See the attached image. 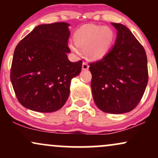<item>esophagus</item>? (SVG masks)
<instances>
[{"instance_id": "esophagus-1", "label": "esophagus", "mask_w": 158, "mask_h": 158, "mask_svg": "<svg viewBox=\"0 0 158 158\" xmlns=\"http://www.w3.org/2000/svg\"><path fill=\"white\" fill-rule=\"evenodd\" d=\"M88 68H89L88 64H87L86 62H83V64H82V70H88Z\"/></svg>"}]
</instances>
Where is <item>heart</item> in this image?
I'll return each instance as SVG.
<instances>
[{
    "instance_id": "heart-1",
    "label": "heart",
    "mask_w": 158,
    "mask_h": 158,
    "mask_svg": "<svg viewBox=\"0 0 158 158\" xmlns=\"http://www.w3.org/2000/svg\"><path fill=\"white\" fill-rule=\"evenodd\" d=\"M114 39V32L110 27L85 25L75 32V43H70L69 48L76 54L80 53V49L86 50L87 57L97 61L108 53Z\"/></svg>"
}]
</instances>
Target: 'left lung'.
Returning <instances> with one entry per match:
<instances>
[{"instance_id":"8db88e82","label":"left lung","mask_w":158,"mask_h":158,"mask_svg":"<svg viewBox=\"0 0 158 158\" xmlns=\"http://www.w3.org/2000/svg\"><path fill=\"white\" fill-rule=\"evenodd\" d=\"M111 24L117 30V39L101 60L90 64V87L94 102L101 110L124 114L137 106L147 86V57L126 26Z\"/></svg>"}]
</instances>
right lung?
<instances>
[{
    "instance_id": "obj_1",
    "label": "right lung",
    "mask_w": 158,
    "mask_h": 158,
    "mask_svg": "<svg viewBox=\"0 0 158 158\" xmlns=\"http://www.w3.org/2000/svg\"><path fill=\"white\" fill-rule=\"evenodd\" d=\"M70 24H41L16 46L10 79L17 99L34 111L50 113L62 108L70 94V81L80 73L82 61L71 62Z\"/></svg>"
}]
</instances>
